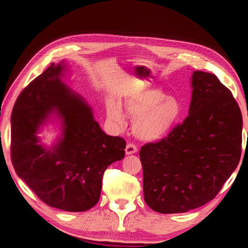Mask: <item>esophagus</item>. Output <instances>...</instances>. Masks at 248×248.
I'll use <instances>...</instances> for the list:
<instances>
[{
	"mask_svg": "<svg viewBox=\"0 0 248 248\" xmlns=\"http://www.w3.org/2000/svg\"><path fill=\"white\" fill-rule=\"evenodd\" d=\"M138 151V148H137V146L135 145V144H132V143H128L127 144V146H126V148H125V152H126V155H133V153H136Z\"/></svg>",
	"mask_w": 248,
	"mask_h": 248,
	"instance_id": "obj_1",
	"label": "esophagus"
}]
</instances>
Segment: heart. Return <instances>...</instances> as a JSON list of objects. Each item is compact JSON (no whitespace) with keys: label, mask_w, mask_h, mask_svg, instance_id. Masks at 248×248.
I'll list each match as a JSON object with an SVG mask.
<instances>
[{"label":"heart","mask_w":248,"mask_h":248,"mask_svg":"<svg viewBox=\"0 0 248 248\" xmlns=\"http://www.w3.org/2000/svg\"><path fill=\"white\" fill-rule=\"evenodd\" d=\"M123 106L128 116L133 119L135 135L144 140H155L165 137L182 113V106L177 99L167 97L165 93L158 90L133 93L123 100ZM106 112L113 125H124V113L116 101H108Z\"/></svg>","instance_id":"b5f03b06"}]
</instances>
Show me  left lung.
<instances>
[{"label": "left lung", "instance_id": "8db88e82", "mask_svg": "<svg viewBox=\"0 0 248 248\" xmlns=\"http://www.w3.org/2000/svg\"><path fill=\"white\" fill-rule=\"evenodd\" d=\"M189 115L168 136L142 146L144 199L162 214L185 213L216 197L240 162L242 115L216 75H192Z\"/></svg>", "mask_w": 248, "mask_h": 248}]
</instances>
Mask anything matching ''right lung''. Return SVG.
I'll return each mask as SVG.
<instances>
[{
  "mask_svg": "<svg viewBox=\"0 0 248 248\" xmlns=\"http://www.w3.org/2000/svg\"><path fill=\"white\" fill-rule=\"evenodd\" d=\"M52 63L19 93L11 115V160L17 175L50 206L85 212L100 198L104 171L125 155L126 142L93 120L81 96L60 81ZM63 119V138L48 150L36 132L50 114Z\"/></svg>",
  "mask_w": 248,
  "mask_h": 248,
  "instance_id": "1",
  "label": "right lung"
}]
</instances>
